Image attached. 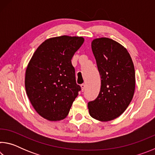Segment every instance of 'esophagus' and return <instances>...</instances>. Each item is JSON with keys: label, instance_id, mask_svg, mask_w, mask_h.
I'll use <instances>...</instances> for the list:
<instances>
[{"label": "esophagus", "instance_id": "obj_1", "mask_svg": "<svg viewBox=\"0 0 155 155\" xmlns=\"http://www.w3.org/2000/svg\"><path fill=\"white\" fill-rule=\"evenodd\" d=\"M81 91H83L84 90H85V84H84V83L81 84Z\"/></svg>", "mask_w": 155, "mask_h": 155}]
</instances>
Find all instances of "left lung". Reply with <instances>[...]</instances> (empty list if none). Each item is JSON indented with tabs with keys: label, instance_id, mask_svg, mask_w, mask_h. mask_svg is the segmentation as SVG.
I'll list each match as a JSON object with an SVG mask.
<instances>
[{
	"label": "left lung",
	"instance_id": "1",
	"mask_svg": "<svg viewBox=\"0 0 155 155\" xmlns=\"http://www.w3.org/2000/svg\"><path fill=\"white\" fill-rule=\"evenodd\" d=\"M91 49L101 75V90L88 103L90 115L101 122L118 117L129 105L135 88V73L127 50L107 38L91 41Z\"/></svg>",
	"mask_w": 155,
	"mask_h": 155
}]
</instances>
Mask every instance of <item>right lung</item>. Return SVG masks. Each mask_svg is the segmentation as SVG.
<instances>
[{"instance_id": "right-lung-1", "label": "right lung", "mask_w": 155, "mask_h": 155, "mask_svg": "<svg viewBox=\"0 0 155 155\" xmlns=\"http://www.w3.org/2000/svg\"><path fill=\"white\" fill-rule=\"evenodd\" d=\"M83 42V37L49 38L39 46L28 62L26 92L37 113L49 121L65 118L81 90L71 59Z\"/></svg>"}]
</instances>
